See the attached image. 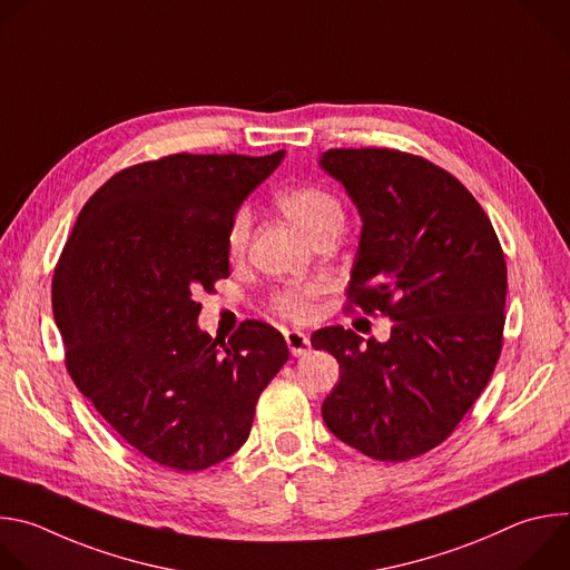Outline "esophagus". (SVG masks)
Returning a JSON list of instances; mask_svg holds the SVG:
<instances>
[{"mask_svg": "<svg viewBox=\"0 0 570 570\" xmlns=\"http://www.w3.org/2000/svg\"><path fill=\"white\" fill-rule=\"evenodd\" d=\"M284 338H286V345H288L293 356H304L306 352H311V341H308L306 334H302L297 330H288L284 334Z\"/></svg>", "mask_w": 570, "mask_h": 570, "instance_id": "obj_1", "label": "esophagus"}]
</instances>
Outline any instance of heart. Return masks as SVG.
Returning a JSON list of instances; mask_svg holds the SVG:
<instances>
[{"instance_id": "b5f03b06", "label": "heart", "mask_w": 570, "mask_h": 570, "mask_svg": "<svg viewBox=\"0 0 570 570\" xmlns=\"http://www.w3.org/2000/svg\"><path fill=\"white\" fill-rule=\"evenodd\" d=\"M279 207L308 238L317 236L320 232L330 227H343V220H345L341 200L334 194L317 187H297V189L282 191ZM248 238H250V214L248 209H240L232 218L225 236L229 257H240L246 253ZM317 293H320V284L291 286L275 297V308L291 320L304 322L313 315V308H315L313 302Z\"/></svg>"}]
</instances>
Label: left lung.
<instances>
[{"instance_id": "1", "label": "left lung", "mask_w": 570, "mask_h": 570, "mask_svg": "<svg viewBox=\"0 0 570 570\" xmlns=\"http://www.w3.org/2000/svg\"><path fill=\"white\" fill-rule=\"evenodd\" d=\"M317 165L345 187L363 223L347 293L361 311L394 322L385 343L343 327L311 336L341 365L322 420L374 460L422 455L453 433L501 356V243L462 183L429 159L332 148Z\"/></svg>"}]
</instances>
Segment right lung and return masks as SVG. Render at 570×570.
Instances as JSON below:
<instances>
[{
	"label": "right lung",
	"instance_id": "obj_1",
	"mask_svg": "<svg viewBox=\"0 0 570 570\" xmlns=\"http://www.w3.org/2000/svg\"><path fill=\"white\" fill-rule=\"evenodd\" d=\"M284 155L178 153L119 171L80 209L60 255L51 302L69 376L157 464L200 471L236 453L288 361L266 322L212 338L196 302L229 275V223Z\"/></svg>",
	"mask_w": 570,
	"mask_h": 570
}]
</instances>
